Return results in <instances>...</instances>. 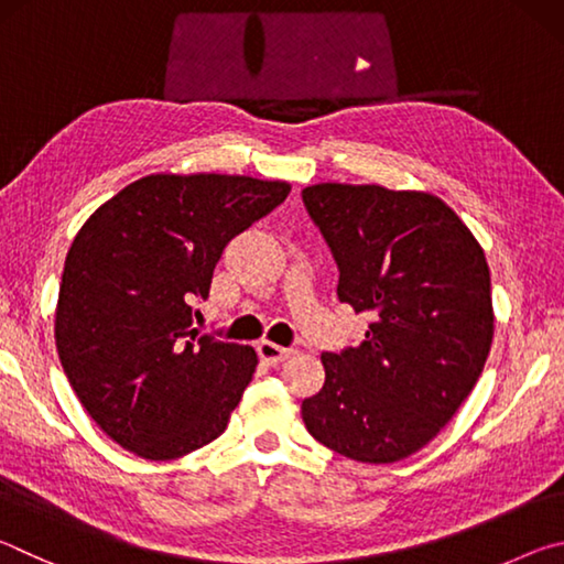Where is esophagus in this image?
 <instances>
[{
	"label": "esophagus",
	"mask_w": 564,
	"mask_h": 564,
	"mask_svg": "<svg viewBox=\"0 0 564 564\" xmlns=\"http://www.w3.org/2000/svg\"><path fill=\"white\" fill-rule=\"evenodd\" d=\"M259 356H261V360H265V362H271V366H275V362L289 360V358L293 356V348H283V346H279V343L261 340V343H259Z\"/></svg>",
	"instance_id": "esophagus-1"
}]
</instances>
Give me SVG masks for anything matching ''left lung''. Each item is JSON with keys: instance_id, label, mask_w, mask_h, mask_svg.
<instances>
[{"instance_id": "obj_1", "label": "left lung", "mask_w": 564, "mask_h": 564, "mask_svg": "<svg viewBox=\"0 0 564 564\" xmlns=\"http://www.w3.org/2000/svg\"><path fill=\"white\" fill-rule=\"evenodd\" d=\"M303 202L336 256L338 299L373 318L360 346L323 352L326 380L303 400V423L350 460L398 463L443 431L488 360L485 251L427 191L328 181Z\"/></svg>"}]
</instances>
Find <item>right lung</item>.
Instances as JSON below:
<instances>
[{
	"label": "right lung",
	"instance_id": "add662e5",
	"mask_svg": "<svg viewBox=\"0 0 564 564\" xmlns=\"http://www.w3.org/2000/svg\"><path fill=\"white\" fill-rule=\"evenodd\" d=\"M289 181L149 174L74 236L54 340L84 410L144 460H176L226 431L259 356L191 328L226 243L289 196Z\"/></svg>",
	"mask_w": 564,
	"mask_h": 564
}]
</instances>
